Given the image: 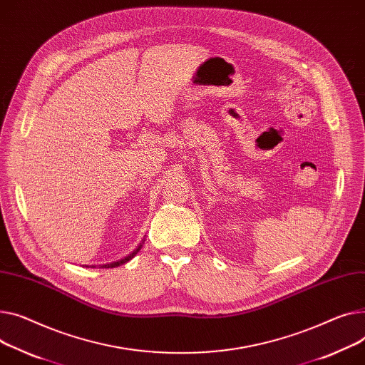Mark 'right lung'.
<instances>
[{
    "label": "right lung",
    "instance_id": "1",
    "mask_svg": "<svg viewBox=\"0 0 365 365\" xmlns=\"http://www.w3.org/2000/svg\"><path fill=\"white\" fill-rule=\"evenodd\" d=\"M143 240H145V237H143ZM143 240H142V244H143ZM142 244L132 252V254H129L128 257H125L123 259H118V261H114V262H110V264H106V265H100V269H113V267H118V265H121V264H125V262H128V261H130L139 251H140V248H142ZM86 267H89V265H86ZM92 269L95 265H91Z\"/></svg>",
    "mask_w": 365,
    "mask_h": 365
}]
</instances>
